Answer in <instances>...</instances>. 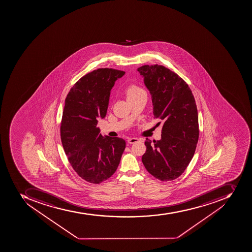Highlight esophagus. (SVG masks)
I'll return each instance as SVG.
<instances>
[{"instance_id":"obj_1","label":"esophagus","mask_w":252,"mask_h":252,"mask_svg":"<svg viewBox=\"0 0 252 252\" xmlns=\"http://www.w3.org/2000/svg\"><path fill=\"white\" fill-rule=\"evenodd\" d=\"M138 141H139L138 138H129V139H127V143H128L129 144H133V143H136Z\"/></svg>"}]
</instances>
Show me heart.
<instances>
[{
	"mask_svg": "<svg viewBox=\"0 0 252 252\" xmlns=\"http://www.w3.org/2000/svg\"><path fill=\"white\" fill-rule=\"evenodd\" d=\"M143 90L141 89L139 87L135 85L130 86L127 88V91H126V97L128 99L130 97H134V96L137 95L139 94L143 93Z\"/></svg>",
	"mask_w": 252,
	"mask_h": 252,
	"instance_id": "heart-1",
	"label": "heart"
}]
</instances>
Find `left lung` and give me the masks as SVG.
<instances>
[{
  "label": "left lung",
  "instance_id": "left-lung-1",
  "mask_svg": "<svg viewBox=\"0 0 252 252\" xmlns=\"http://www.w3.org/2000/svg\"><path fill=\"white\" fill-rule=\"evenodd\" d=\"M137 71L151 94L154 117L162 123L161 139H146L145 168L161 181L180 177L194 156L198 140L196 103L186 82L162 65H143Z\"/></svg>",
  "mask_w": 252,
  "mask_h": 252
}]
</instances>
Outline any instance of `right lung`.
<instances>
[{
	"label": "right lung",
	"mask_w": 252,
	"mask_h": 252,
	"mask_svg": "<svg viewBox=\"0 0 252 252\" xmlns=\"http://www.w3.org/2000/svg\"><path fill=\"white\" fill-rule=\"evenodd\" d=\"M125 71L98 68L74 84L65 98L61 139L67 159L79 177L100 184L115 173L125 151V141L103 137L97 120L107 113L110 92Z\"/></svg>",
	"instance_id": "obj_1"
}]
</instances>
